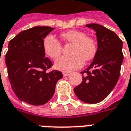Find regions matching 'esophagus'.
Returning a JSON list of instances; mask_svg holds the SVG:
<instances>
[{"label":"esophagus","mask_w":131,"mask_h":131,"mask_svg":"<svg viewBox=\"0 0 131 131\" xmlns=\"http://www.w3.org/2000/svg\"><path fill=\"white\" fill-rule=\"evenodd\" d=\"M69 74H70L68 73V72H63V76H64V77H68Z\"/></svg>","instance_id":"esophagus-1"}]
</instances>
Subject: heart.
Returning <instances> with one entry per match:
<instances>
[{"label": "heart", "mask_w": 131, "mask_h": 131, "mask_svg": "<svg viewBox=\"0 0 131 131\" xmlns=\"http://www.w3.org/2000/svg\"><path fill=\"white\" fill-rule=\"evenodd\" d=\"M61 37L66 42L73 43L69 57L62 56L54 62V67L64 72L77 70L81 68L84 62L93 59L97 52L95 40L86 34L79 30H71L61 34ZM43 48L45 54L52 59H56L62 52V46L59 40L52 35H48L43 39Z\"/></svg>", "instance_id": "b5f03b06"}]
</instances>
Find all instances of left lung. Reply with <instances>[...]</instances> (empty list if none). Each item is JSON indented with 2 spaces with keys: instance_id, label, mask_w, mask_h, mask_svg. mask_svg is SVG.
Here are the masks:
<instances>
[{
  "instance_id": "left-lung-1",
  "label": "left lung",
  "mask_w": 131,
  "mask_h": 131,
  "mask_svg": "<svg viewBox=\"0 0 131 131\" xmlns=\"http://www.w3.org/2000/svg\"><path fill=\"white\" fill-rule=\"evenodd\" d=\"M85 26L96 32L97 49L90 66L81 72L82 82L74 91L83 102L96 104L108 96L118 81L124 60L123 42L114 31L102 25Z\"/></svg>"
}]
</instances>
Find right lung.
Returning a JSON list of instances; mask_svg holds the SVG:
<instances>
[{"mask_svg":"<svg viewBox=\"0 0 131 131\" xmlns=\"http://www.w3.org/2000/svg\"><path fill=\"white\" fill-rule=\"evenodd\" d=\"M54 28L34 27L19 33L8 43L5 64L13 91L20 101L42 105L52 98L62 72H47L52 65L45 57L43 39Z\"/></svg>","mask_w":131,"mask_h":131,"instance_id":"add662e5","label":"right lung"}]
</instances>
